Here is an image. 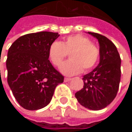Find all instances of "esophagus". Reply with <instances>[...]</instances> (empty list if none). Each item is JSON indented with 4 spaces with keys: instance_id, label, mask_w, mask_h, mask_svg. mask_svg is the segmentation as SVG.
I'll return each mask as SVG.
<instances>
[{
    "instance_id": "1",
    "label": "esophagus",
    "mask_w": 132,
    "mask_h": 132,
    "mask_svg": "<svg viewBox=\"0 0 132 132\" xmlns=\"http://www.w3.org/2000/svg\"><path fill=\"white\" fill-rule=\"evenodd\" d=\"M70 80H71L70 78H65V79H64V81H65V82H69V81H70Z\"/></svg>"
}]
</instances>
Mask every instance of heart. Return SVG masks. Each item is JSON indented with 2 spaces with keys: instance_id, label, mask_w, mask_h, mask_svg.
Returning <instances> with one entry per match:
<instances>
[{
  "instance_id": "1",
  "label": "heart",
  "mask_w": 132,
  "mask_h": 132,
  "mask_svg": "<svg viewBox=\"0 0 132 132\" xmlns=\"http://www.w3.org/2000/svg\"><path fill=\"white\" fill-rule=\"evenodd\" d=\"M67 54L70 60L61 66L60 71L66 76H74L82 69L84 72L92 69L99 60L100 50L88 37L82 34L68 36L61 43L55 41L48 50L49 60L56 67L60 66Z\"/></svg>"
}]
</instances>
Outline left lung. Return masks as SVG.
Instances as JSON below:
<instances>
[{
    "label": "left lung",
    "mask_w": 132,
    "mask_h": 132,
    "mask_svg": "<svg viewBox=\"0 0 132 132\" xmlns=\"http://www.w3.org/2000/svg\"><path fill=\"white\" fill-rule=\"evenodd\" d=\"M99 43L100 61L97 67L82 78L83 88L75 94L86 109L101 110L116 98L121 79V58L115 44L105 36L88 32Z\"/></svg>",
    "instance_id": "1"
}]
</instances>
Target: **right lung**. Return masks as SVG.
I'll use <instances>...</instances> for the list:
<instances>
[{
	"label": "right lung",
	"instance_id": "right-lung-1",
	"mask_svg": "<svg viewBox=\"0 0 132 132\" xmlns=\"http://www.w3.org/2000/svg\"><path fill=\"white\" fill-rule=\"evenodd\" d=\"M58 33L42 31L23 35L9 48L7 82L17 102L25 109L37 110L51 101L64 76L50 62L48 50Z\"/></svg>",
	"mask_w": 132,
	"mask_h": 132
}]
</instances>
